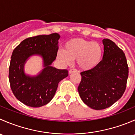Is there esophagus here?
I'll use <instances>...</instances> for the list:
<instances>
[{
	"mask_svg": "<svg viewBox=\"0 0 135 135\" xmlns=\"http://www.w3.org/2000/svg\"><path fill=\"white\" fill-rule=\"evenodd\" d=\"M76 72H77V70H76V69H70V70H69V74H72V73H76Z\"/></svg>",
	"mask_w": 135,
	"mask_h": 135,
	"instance_id": "1",
	"label": "esophagus"
}]
</instances>
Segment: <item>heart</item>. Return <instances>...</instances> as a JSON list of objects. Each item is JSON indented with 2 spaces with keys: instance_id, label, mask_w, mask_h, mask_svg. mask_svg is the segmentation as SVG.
Returning a JSON list of instances; mask_svg holds the SVG:
<instances>
[{
  "instance_id": "b5f03b06",
  "label": "heart",
  "mask_w": 135,
  "mask_h": 135,
  "mask_svg": "<svg viewBox=\"0 0 135 135\" xmlns=\"http://www.w3.org/2000/svg\"><path fill=\"white\" fill-rule=\"evenodd\" d=\"M103 47L97 42L74 38L64 45V50H59L57 58L65 65H70L77 59V65L83 70H89L96 67L103 57Z\"/></svg>"
}]
</instances>
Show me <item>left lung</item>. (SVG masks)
Masks as SVG:
<instances>
[{
  "instance_id": "8db88e82",
  "label": "left lung",
  "mask_w": 135,
  "mask_h": 135,
  "mask_svg": "<svg viewBox=\"0 0 135 135\" xmlns=\"http://www.w3.org/2000/svg\"><path fill=\"white\" fill-rule=\"evenodd\" d=\"M103 60L94 69L80 73L78 88L84 103L95 110L111 107L126 89L129 68L125 54L114 42L103 39Z\"/></svg>"
}]
</instances>
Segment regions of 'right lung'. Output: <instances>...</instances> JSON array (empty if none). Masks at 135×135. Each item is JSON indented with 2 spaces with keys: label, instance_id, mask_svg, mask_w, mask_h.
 Wrapping results in <instances>:
<instances>
[{
  "label": "right lung",
  "instance_id": "right-lung-1",
  "mask_svg": "<svg viewBox=\"0 0 135 135\" xmlns=\"http://www.w3.org/2000/svg\"><path fill=\"white\" fill-rule=\"evenodd\" d=\"M59 38L57 33L30 37L13 50L9 67V84L15 97L25 105L37 108L47 104L55 95L59 81L69 76L66 69L51 66L56 59ZM33 55L42 57L45 69L38 75L30 76L24 73V65Z\"/></svg>",
  "mask_w": 135,
  "mask_h": 135
}]
</instances>
